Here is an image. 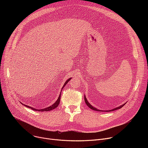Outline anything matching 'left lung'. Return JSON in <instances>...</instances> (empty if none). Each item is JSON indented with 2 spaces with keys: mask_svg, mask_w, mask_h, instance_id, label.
Segmentation results:
<instances>
[{
  "mask_svg": "<svg viewBox=\"0 0 148 148\" xmlns=\"http://www.w3.org/2000/svg\"><path fill=\"white\" fill-rule=\"evenodd\" d=\"M84 99H85V102H86V104L87 105V106L90 108H91V110H94V111H101V110H97V108H94V107H93L92 105L88 102V101H87V98H86V97H84ZM125 103H124V104H123V105H122L121 106H119V107H117V108H114V109H112V110H110V111H107L106 112H110V111H115V110H119V109H121L122 107H123L124 105H125Z\"/></svg>",
  "mask_w": 148,
  "mask_h": 148,
  "instance_id": "8db88e82",
  "label": "left lung"
}]
</instances>
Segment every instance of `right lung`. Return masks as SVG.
<instances>
[{
    "mask_svg": "<svg viewBox=\"0 0 148 148\" xmlns=\"http://www.w3.org/2000/svg\"><path fill=\"white\" fill-rule=\"evenodd\" d=\"M71 79V78H70L69 79H68V80H67V81H66V82H65L64 84V86H63V87H64L66 85V84H67V82H68L69 81H70V80ZM63 87L62 88V89L63 88ZM60 98H61V93H60V95H59V97H58V98L57 99V101H56L54 104H53V105H51V106H50V107H47V108H44V109L37 110V109L33 108H32V107H31L27 106V105H25V106L28 107V108H30L32 109V110H34V111H51V110L55 109L56 108H57V107L58 106L60 101ZM22 104H23V103H22Z\"/></svg>",
    "mask_w": 148,
    "mask_h": 148,
    "instance_id": "right-lung-1",
    "label": "right lung"
}]
</instances>
